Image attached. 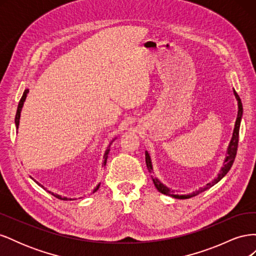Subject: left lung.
Returning <instances> with one entry per match:
<instances>
[{
    "instance_id": "obj_1",
    "label": "left lung",
    "mask_w": 256,
    "mask_h": 256,
    "mask_svg": "<svg viewBox=\"0 0 256 256\" xmlns=\"http://www.w3.org/2000/svg\"><path fill=\"white\" fill-rule=\"evenodd\" d=\"M234 94L236 96V99L238 102V114H237V120H236V124H235V128H234V132H233V138H232L230 140V143L228 145V156L226 158V161H224V166L221 168L220 171V174L218 175V177L216 178V180H214V182L207 184L204 188H200L198 191H196L191 193V194H188V196H178V194H175V192L173 190H170L168 187H166V186L162 184L158 180H154V187L157 188V190L161 193H164V194L166 196H170L172 198H193L196 196L198 194H200V193H202L203 191L209 189L210 187H212V186L214 184L218 182L221 178H223L224 176H226V174L230 171V168H232V166H233L234 164V160H235V157H236V154H237V148H238V141H239V128H240V120H242V100H240L239 96L237 92L234 90ZM145 161H146V166H147V168H148V172L152 173V161H150V157L148 152H145Z\"/></svg>"
}]
</instances>
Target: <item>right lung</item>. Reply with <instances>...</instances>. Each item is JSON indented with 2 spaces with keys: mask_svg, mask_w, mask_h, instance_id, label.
Returning a JSON list of instances; mask_svg holds the SVG:
<instances>
[{
  "mask_svg": "<svg viewBox=\"0 0 256 256\" xmlns=\"http://www.w3.org/2000/svg\"><path fill=\"white\" fill-rule=\"evenodd\" d=\"M28 90H24V92H23V95H22V97H21V99H20V102H19V104H18V109H17V113H16V118H14V122H16V127H17V129H18V126H19V120H20V113H21V109H22V106H23V102H24V100H26V95H28ZM110 146H111V144L109 145V147H108L106 148V154H104V164L106 166V158H108V154H109V152H110ZM33 180V178H32ZM38 184V182H37ZM40 186V184H38ZM99 186L100 184H98L97 187H96V189L94 190V192L95 191H97L98 190V188H99ZM44 188V187H42ZM46 190V189H44ZM49 193H51L50 191H49ZM52 196H56V198H60V200H72V198H62V196H60L58 194H54V193H52Z\"/></svg>",
  "mask_w": 256,
  "mask_h": 256,
  "instance_id": "obj_1",
  "label": "right lung"
}]
</instances>
